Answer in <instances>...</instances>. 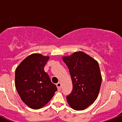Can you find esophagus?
I'll return each mask as SVG.
<instances>
[{
    "label": "esophagus",
    "instance_id": "esophagus-1",
    "mask_svg": "<svg viewBox=\"0 0 122 122\" xmlns=\"http://www.w3.org/2000/svg\"><path fill=\"white\" fill-rule=\"evenodd\" d=\"M56 86H57V87L59 90H61V83L58 82L57 84H56Z\"/></svg>",
    "mask_w": 122,
    "mask_h": 122
}]
</instances>
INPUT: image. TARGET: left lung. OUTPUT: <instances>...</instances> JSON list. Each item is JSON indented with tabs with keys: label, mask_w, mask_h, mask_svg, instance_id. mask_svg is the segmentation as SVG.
I'll use <instances>...</instances> for the list:
<instances>
[{
	"label": "left lung",
	"mask_w": 122,
	"mask_h": 122,
	"mask_svg": "<svg viewBox=\"0 0 122 122\" xmlns=\"http://www.w3.org/2000/svg\"><path fill=\"white\" fill-rule=\"evenodd\" d=\"M70 71L73 90L66 97L71 107L82 111L97 100L102 81L98 62L84 52H75L62 57Z\"/></svg>",
	"instance_id": "1"
}]
</instances>
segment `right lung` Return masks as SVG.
Segmentation results:
<instances>
[{
  "instance_id": "right-lung-1",
  "label": "right lung",
  "mask_w": 122,
  "mask_h": 122,
  "mask_svg": "<svg viewBox=\"0 0 122 122\" xmlns=\"http://www.w3.org/2000/svg\"><path fill=\"white\" fill-rule=\"evenodd\" d=\"M49 59V56L32 54L25 58L16 69L17 92L24 103L33 109L45 106L57 90L44 70Z\"/></svg>"
}]
</instances>
